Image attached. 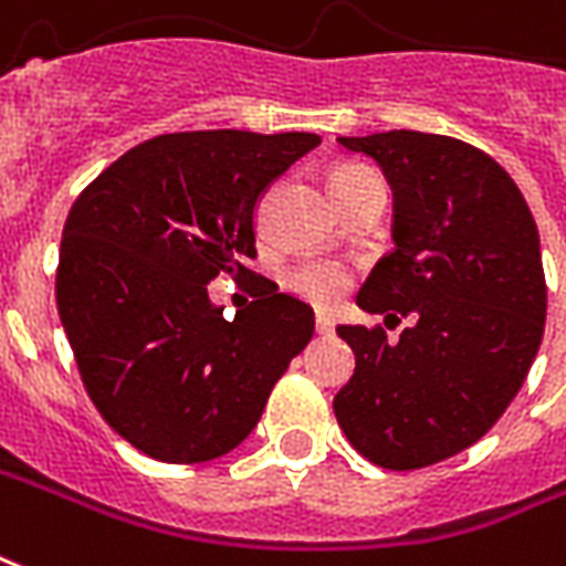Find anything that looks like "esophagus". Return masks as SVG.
<instances>
[{
    "mask_svg": "<svg viewBox=\"0 0 566 566\" xmlns=\"http://www.w3.org/2000/svg\"><path fill=\"white\" fill-rule=\"evenodd\" d=\"M315 326H317V333H321V336H329V333L336 329V321H333V315H329V312H317Z\"/></svg>",
    "mask_w": 566,
    "mask_h": 566,
    "instance_id": "esophagus-1",
    "label": "esophagus"
}]
</instances>
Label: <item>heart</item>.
<instances>
[{
	"mask_svg": "<svg viewBox=\"0 0 566 566\" xmlns=\"http://www.w3.org/2000/svg\"><path fill=\"white\" fill-rule=\"evenodd\" d=\"M368 174L371 170H366V167H338L333 174V186L345 182V179L368 177ZM287 287L303 300H312V303H333L350 287V270L345 263L326 261V258L300 261L287 270Z\"/></svg>",
	"mask_w": 566,
	"mask_h": 566,
	"instance_id": "b5f03b06",
	"label": "heart"
}]
</instances>
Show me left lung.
Returning a JSON list of instances; mask_svg holds the SVG:
<instances>
[{
  "mask_svg": "<svg viewBox=\"0 0 566 566\" xmlns=\"http://www.w3.org/2000/svg\"><path fill=\"white\" fill-rule=\"evenodd\" d=\"M392 188L396 249L359 287L368 315L411 317L399 342L338 326L357 368L333 399L368 462L413 471L483 438L528 378L546 324L539 233L492 155L455 137H338Z\"/></svg>",
  "mask_w": 566,
  "mask_h": 566,
  "instance_id": "8db88e82",
  "label": "left lung"
}]
</instances>
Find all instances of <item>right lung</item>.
<instances>
[{
  "label": "right lung",
  "mask_w": 566,
  "mask_h": 566,
  "mask_svg": "<svg viewBox=\"0 0 566 566\" xmlns=\"http://www.w3.org/2000/svg\"><path fill=\"white\" fill-rule=\"evenodd\" d=\"M317 134H161L116 158L62 230L56 305L90 399L158 462L240 447L275 380L315 333V312L251 272L254 209ZM254 277L233 322L206 284Z\"/></svg>",
  "instance_id": "1"
}]
</instances>
